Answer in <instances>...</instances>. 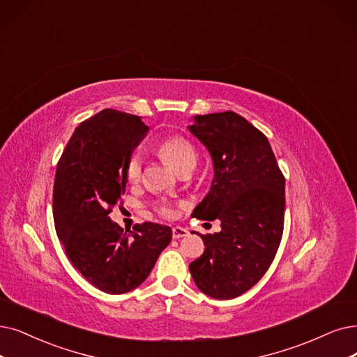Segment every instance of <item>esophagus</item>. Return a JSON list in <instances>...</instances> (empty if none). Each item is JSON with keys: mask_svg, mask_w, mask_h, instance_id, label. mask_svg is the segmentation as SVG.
Segmentation results:
<instances>
[{"mask_svg": "<svg viewBox=\"0 0 357 357\" xmlns=\"http://www.w3.org/2000/svg\"><path fill=\"white\" fill-rule=\"evenodd\" d=\"M186 236H188L186 228H181V227H174L173 228V238H181V237H186Z\"/></svg>", "mask_w": 357, "mask_h": 357, "instance_id": "obj_1", "label": "esophagus"}]
</instances>
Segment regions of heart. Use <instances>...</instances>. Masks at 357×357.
Segmentation results:
<instances>
[{"label": "heart", "mask_w": 357, "mask_h": 357, "mask_svg": "<svg viewBox=\"0 0 357 357\" xmlns=\"http://www.w3.org/2000/svg\"><path fill=\"white\" fill-rule=\"evenodd\" d=\"M158 152H160L162 158L176 171L180 169L183 165H186V164H190V162L196 164V152L186 139L169 137V139L164 140L162 144L160 145ZM126 176H127V180H129L130 183H137L140 180L142 158H140L139 153H135L130 158L129 164H127ZM158 212L165 218H171L174 215L173 208L168 206V205H160Z\"/></svg>", "instance_id": "heart-1"}]
</instances>
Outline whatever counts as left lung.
<instances>
[{"mask_svg": "<svg viewBox=\"0 0 357 357\" xmlns=\"http://www.w3.org/2000/svg\"><path fill=\"white\" fill-rule=\"evenodd\" d=\"M188 129L213 165L211 189L192 217L221 221L220 233L201 234L205 250L189 269L199 290L227 301L252 289L274 261L286 180L265 135L238 114L195 116Z\"/></svg>", "mask_w": 357, "mask_h": 357, "instance_id": "8db88e82", "label": "left lung"}]
</instances>
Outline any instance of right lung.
<instances>
[{"mask_svg":"<svg viewBox=\"0 0 357 357\" xmlns=\"http://www.w3.org/2000/svg\"><path fill=\"white\" fill-rule=\"evenodd\" d=\"M149 132L140 117L102 109L80 123L56 165L55 230L67 258L92 286L123 294L144 282L173 231L144 222L133 231L109 218L126 192V168Z\"/></svg>","mask_w":357,"mask_h":357,"instance_id":"right-lung-1","label":"right lung"}]
</instances>
